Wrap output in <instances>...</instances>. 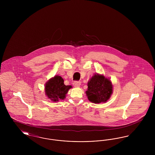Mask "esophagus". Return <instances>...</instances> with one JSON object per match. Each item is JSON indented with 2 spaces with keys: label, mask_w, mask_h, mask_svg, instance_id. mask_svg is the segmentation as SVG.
<instances>
[{
  "label": "esophagus",
  "mask_w": 155,
  "mask_h": 155,
  "mask_svg": "<svg viewBox=\"0 0 155 155\" xmlns=\"http://www.w3.org/2000/svg\"><path fill=\"white\" fill-rule=\"evenodd\" d=\"M81 85V82L80 81H74L73 82V85L75 87H79Z\"/></svg>",
  "instance_id": "1"
}]
</instances>
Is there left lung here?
<instances>
[{
	"instance_id": "left-lung-1",
	"label": "left lung",
	"mask_w": 155,
	"mask_h": 155,
	"mask_svg": "<svg viewBox=\"0 0 155 155\" xmlns=\"http://www.w3.org/2000/svg\"><path fill=\"white\" fill-rule=\"evenodd\" d=\"M85 94L92 103H106L113 94V85L110 79L102 74H95L88 82Z\"/></svg>"
}]
</instances>
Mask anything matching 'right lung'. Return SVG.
Here are the masks:
<instances>
[{"instance_id":"right-lung-1","label":"right lung","mask_w":155,"mask_h":155,"mask_svg":"<svg viewBox=\"0 0 155 155\" xmlns=\"http://www.w3.org/2000/svg\"><path fill=\"white\" fill-rule=\"evenodd\" d=\"M71 85H66L61 76L55 75L47 81L45 85V92L47 97L52 102H58L66 98L68 90Z\"/></svg>"}]
</instances>
